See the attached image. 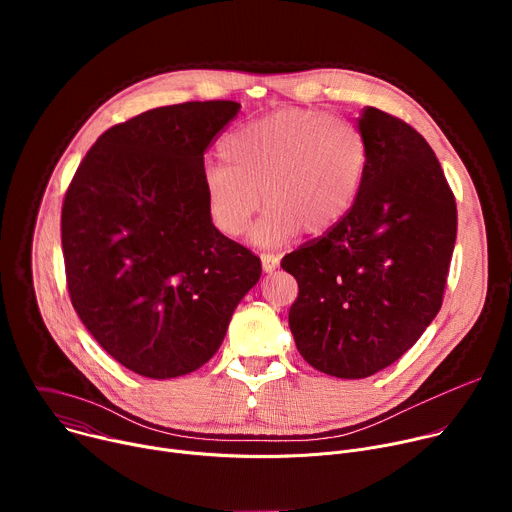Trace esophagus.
Here are the masks:
<instances>
[{
    "mask_svg": "<svg viewBox=\"0 0 512 512\" xmlns=\"http://www.w3.org/2000/svg\"><path fill=\"white\" fill-rule=\"evenodd\" d=\"M261 265H263L265 273H271L279 267V257L273 253H261Z\"/></svg>",
    "mask_w": 512,
    "mask_h": 512,
    "instance_id": "34e87169",
    "label": "esophagus"
}]
</instances>
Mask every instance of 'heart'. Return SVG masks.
<instances>
[{
    "label": "heart",
    "mask_w": 512,
    "mask_h": 512,
    "mask_svg": "<svg viewBox=\"0 0 512 512\" xmlns=\"http://www.w3.org/2000/svg\"><path fill=\"white\" fill-rule=\"evenodd\" d=\"M225 166H208L202 192L212 225L239 237L251 216L259 245L320 235L354 206L369 166V145L348 119L312 109H281L231 131L221 143Z\"/></svg>",
    "instance_id": "1"
}]
</instances>
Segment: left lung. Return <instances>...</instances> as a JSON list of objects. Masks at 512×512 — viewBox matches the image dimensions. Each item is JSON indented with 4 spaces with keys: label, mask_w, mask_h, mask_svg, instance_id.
Returning <instances> with one entry per match:
<instances>
[{
    "label": "left lung",
    "mask_w": 512,
    "mask_h": 512,
    "mask_svg": "<svg viewBox=\"0 0 512 512\" xmlns=\"http://www.w3.org/2000/svg\"><path fill=\"white\" fill-rule=\"evenodd\" d=\"M369 166L350 212L281 259L296 277L289 330L304 360L338 379L399 360L444 302L456 243L454 192L429 143L403 119L364 107Z\"/></svg>",
    "instance_id": "obj_1"
}]
</instances>
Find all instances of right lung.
I'll use <instances>...</instances> for the list:
<instances>
[{"mask_svg":"<svg viewBox=\"0 0 512 512\" xmlns=\"http://www.w3.org/2000/svg\"><path fill=\"white\" fill-rule=\"evenodd\" d=\"M239 109L190 101L117 123L64 194L70 302L105 352L141 377L202 367L261 277L259 257L212 225L202 192L204 152Z\"/></svg>","mask_w":512,"mask_h":512,"instance_id":"right-lung-1","label":"right lung"}]
</instances>
